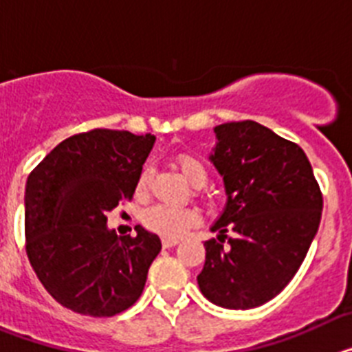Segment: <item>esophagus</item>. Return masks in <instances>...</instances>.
Listing matches in <instances>:
<instances>
[{"label": "esophagus", "mask_w": 352, "mask_h": 352, "mask_svg": "<svg viewBox=\"0 0 352 352\" xmlns=\"http://www.w3.org/2000/svg\"><path fill=\"white\" fill-rule=\"evenodd\" d=\"M178 243H179V239H176V238H164V239H162V245H164L166 248L174 247V245H178Z\"/></svg>", "instance_id": "obj_1"}]
</instances>
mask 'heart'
Wrapping results in <instances>:
<instances>
[{"label": "heart", "instance_id": "obj_1", "mask_svg": "<svg viewBox=\"0 0 352 352\" xmlns=\"http://www.w3.org/2000/svg\"><path fill=\"white\" fill-rule=\"evenodd\" d=\"M176 166L183 178L194 186H203L208 179V173L204 164L199 158L192 157L188 153H182L176 158ZM149 170L142 169L138 179V192L142 194L148 185ZM142 222L149 231L157 232L166 238H179L190 226L197 222V214L190 210H182V208H167V206H153L149 208L142 217Z\"/></svg>", "mask_w": 352, "mask_h": 352}]
</instances>
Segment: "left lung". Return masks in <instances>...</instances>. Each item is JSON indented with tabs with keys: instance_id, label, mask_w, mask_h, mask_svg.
Here are the masks:
<instances>
[{
	"instance_id": "obj_1",
	"label": "left lung",
	"mask_w": 352,
	"mask_h": 352,
	"mask_svg": "<svg viewBox=\"0 0 352 352\" xmlns=\"http://www.w3.org/2000/svg\"><path fill=\"white\" fill-rule=\"evenodd\" d=\"M214 135L210 160L223 178L227 203L211 226L219 239L204 243L197 284L223 309H256L300 270L319 229L322 194L303 149L273 130L231 121L214 126Z\"/></svg>"
}]
</instances>
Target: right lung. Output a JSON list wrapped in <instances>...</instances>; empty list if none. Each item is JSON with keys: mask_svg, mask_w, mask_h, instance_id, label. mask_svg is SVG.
I'll return each instance as SVG.
<instances>
[{"mask_svg": "<svg viewBox=\"0 0 352 352\" xmlns=\"http://www.w3.org/2000/svg\"><path fill=\"white\" fill-rule=\"evenodd\" d=\"M153 144L151 133L89 130L60 142L28 176V259L67 309L111 317L142 294L160 238L142 226L135 236H118L107 213L132 199Z\"/></svg>", "mask_w": 352, "mask_h": 352, "instance_id": "obj_1", "label": "right lung"}]
</instances>
